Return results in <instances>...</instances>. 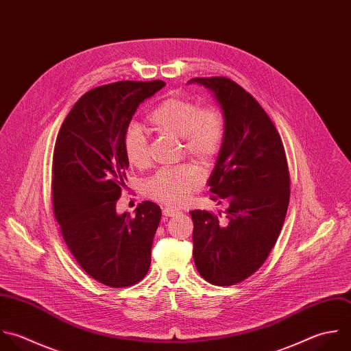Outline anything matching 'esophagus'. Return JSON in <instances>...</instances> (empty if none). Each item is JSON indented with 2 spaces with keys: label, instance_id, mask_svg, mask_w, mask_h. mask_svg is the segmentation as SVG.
Segmentation results:
<instances>
[{
  "label": "esophagus",
  "instance_id": "34e87169",
  "mask_svg": "<svg viewBox=\"0 0 351 351\" xmlns=\"http://www.w3.org/2000/svg\"><path fill=\"white\" fill-rule=\"evenodd\" d=\"M178 213H179V210L175 209V208H164V209H162V215L167 216V217H173V216L178 215Z\"/></svg>",
  "mask_w": 351,
  "mask_h": 351
}]
</instances>
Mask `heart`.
<instances>
[{"label":"heart","mask_w":351,"mask_h":351,"mask_svg":"<svg viewBox=\"0 0 351 351\" xmlns=\"http://www.w3.org/2000/svg\"><path fill=\"white\" fill-rule=\"evenodd\" d=\"M147 123L158 135L182 139L187 158L201 168H209L217 158L226 138V117L215 105L169 97L161 101L149 114ZM123 149L130 165L145 169L150 164L147 136L135 125L123 136ZM202 186V175L190 165L160 169L145 183V194L161 204L179 206Z\"/></svg>","instance_id":"b5f03b06"}]
</instances>
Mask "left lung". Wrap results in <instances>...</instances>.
Instances as JSON below:
<instances>
[{
  "label": "left lung",
  "instance_id": "8db88e82",
  "mask_svg": "<svg viewBox=\"0 0 351 351\" xmlns=\"http://www.w3.org/2000/svg\"><path fill=\"white\" fill-rule=\"evenodd\" d=\"M208 87L226 117V138L208 184L226 215L190 212L194 263L216 286H234L257 272L274 249L290 202L282 138L256 98L226 76L193 77Z\"/></svg>",
  "mask_w": 351,
  "mask_h": 351
}]
</instances>
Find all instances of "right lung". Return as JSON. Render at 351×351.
Instances as JSON below:
<instances>
[{"label": "right lung", "instance_id": "right-lung-1", "mask_svg": "<svg viewBox=\"0 0 351 351\" xmlns=\"http://www.w3.org/2000/svg\"><path fill=\"white\" fill-rule=\"evenodd\" d=\"M162 80H123L83 94L65 117L53 152L51 204L60 232L80 268L114 287L139 283L152 263L161 209L143 201L117 215L128 161L123 136L136 108Z\"/></svg>", "mask_w": 351, "mask_h": 351}]
</instances>
